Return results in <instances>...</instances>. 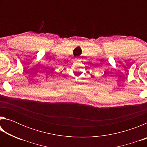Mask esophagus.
<instances>
[{
	"instance_id": "34e87169",
	"label": "esophagus",
	"mask_w": 147,
	"mask_h": 147,
	"mask_svg": "<svg viewBox=\"0 0 147 147\" xmlns=\"http://www.w3.org/2000/svg\"><path fill=\"white\" fill-rule=\"evenodd\" d=\"M77 59H78V58H76V60H77Z\"/></svg>"
}]
</instances>
